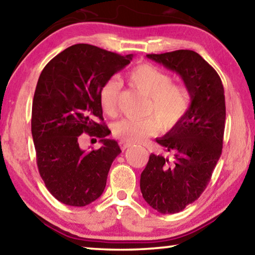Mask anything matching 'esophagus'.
<instances>
[{
    "label": "esophagus",
    "mask_w": 255,
    "mask_h": 255,
    "mask_svg": "<svg viewBox=\"0 0 255 255\" xmlns=\"http://www.w3.org/2000/svg\"><path fill=\"white\" fill-rule=\"evenodd\" d=\"M130 146H131V143L125 142V141H120V147H121V149H122V150H125L127 148H128Z\"/></svg>",
    "instance_id": "esophagus-1"
}]
</instances>
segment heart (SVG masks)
<instances>
[{
    "mask_svg": "<svg viewBox=\"0 0 255 255\" xmlns=\"http://www.w3.org/2000/svg\"><path fill=\"white\" fill-rule=\"evenodd\" d=\"M128 81L140 91L150 97L148 113L154 116L147 119H123L115 123L114 134L121 141L128 143L141 142L159 130L160 124L165 128L177 125L189 111L190 92L185 85L173 84L172 77L150 64H142L130 70ZM122 89L119 77H111L103 84L99 92L100 105L104 112L114 115Z\"/></svg>",
    "mask_w": 255,
    "mask_h": 255,
    "instance_id": "1",
    "label": "heart"
}]
</instances>
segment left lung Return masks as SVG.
<instances>
[{
	"label": "left lung",
	"instance_id": "left-lung-1",
	"mask_svg": "<svg viewBox=\"0 0 255 255\" xmlns=\"http://www.w3.org/2000/svg\"><path fill=\"white\" fill-rule=\"evenodd\" d=\"M147 58L181 76L190 92L186 116L156 139L173 160L151 154L141 173L144 201L162 214H173L195 202L212 177L222 151L226 122L225 90L212 66L191 50H177Z\"/></svg>",
	"mask_w": 255,
	"mask_h": 255
}]
</instances>
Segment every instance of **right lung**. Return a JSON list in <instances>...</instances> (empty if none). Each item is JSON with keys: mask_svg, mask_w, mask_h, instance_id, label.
Wrapping results in <instances>:
<instances>
[{"mask_svg": "<svg viewBox=\"0 0 255 255\" xmlns=\"http://www.w3.org/2000/svg\"><path fill=\"white\" fill-rule=\"evenodd\" d=\"M132 58L75 44L51 59L38 77L32 108L37 167L51 195L66 205H89L104 193L109 168L121 149L117 141L106 139L111 131L103 123L99 92ZM82 132L100 137L103 146L91 152L81 150Z\"/></svg>", "mask_w": 255, "mask_h": 255, "instance_id": "right-lung-1", "label": "right lung"}]
</instances>
